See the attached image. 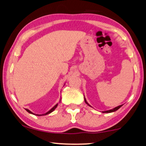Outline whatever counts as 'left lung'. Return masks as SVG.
<instances>
[{"mask_svg":"<svg viewBox=\"0 0 146 146\" xmlns=\"http://www.w3.org/2000/svg\"><path fill=\"white\" fill-rule=\"evenodd\" d=\"M84 101H85V102L89 106H91L90 104H89L88 103V102L87 101H86V98H85V97H84ZM122 106V105H120V106H117V107H116V108H113V109H112V110H108V111H102V113H112V112H114V111H117L118 109H119L120 108H121Z\"/></svg>","mask_w":146,"mask_h":146,"instance_id":"obj_1","label":"left lung"}]
</instances>
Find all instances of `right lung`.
Returning a JSON list of instances; mask_svg holds the SVG:
<instances>
[{"label":"right lung","mask_w":146,"mask_h":146,"mask_svg":"<svg viewBox=\"0 0 146 146\" xmlns=\"http://www.w3.org/2000/svg\"><path fill=\"white\" fill-rule=\"evenodd\" d=\"M61 101V98H60V102ZM57 106H58V104H56L55 105V106H54L49 111H48V112L47 113H44V114H42V115H37V114H35V113H33V112H31L30 110H28V109H25V110L27 111H28V113H31V114H33V115H36V116H42V115H48V114H49V113H51V112H53L54 110H55L56 109V108L57 107Z\"/></svg>","instance_id":"obj_1"}]
</instances>
